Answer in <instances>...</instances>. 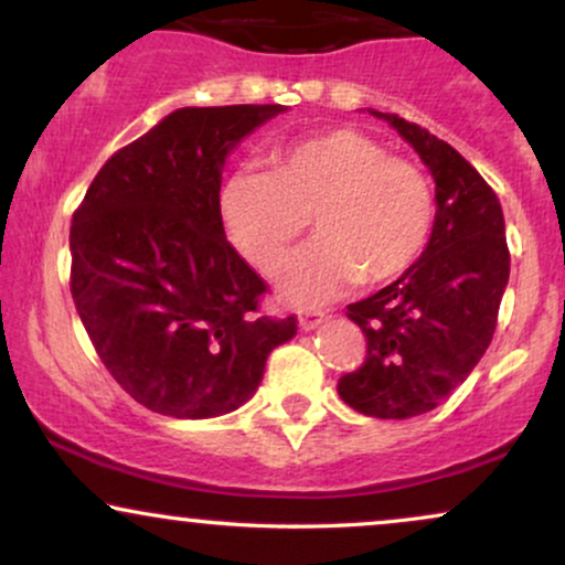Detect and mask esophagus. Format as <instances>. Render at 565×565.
I'll return each mask as SVG.
<instances>
[{
  "label": "esophagus",
  "instance_id": "obj_1",
  "mask_svg": "<svg viewBox=\"0 0 565 565\" xmlns=\"http://www.w3.org/2000/svg\"><path fill=\"white\" fill-rule=\"evenodd\" d=\"M323 310H319V308H305V310H300V329L302 332H310V329H316L319 327V323L323 321Z\"/></svg>",
  "mask_w": 565,
  "mask_h": 565
}]
</instances>
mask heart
I'll use <instances>...</instances> for the list:
<instances>
[{"label":"heart","instance_id":"1","mask_svg":"<svg viewBox=\"0 0 565 565\" xmlns=\"http://www.w3.org/2000/svg\"><path fill=\"white\" fill-rule=\"evenodd\" d=\"M220 223L231 244L274 274L308 228L319 242L289 265L284 291L321 302L348 284L404 276L430 242L436 199L412 161L355 129H327L270 153V172H233L220 188Z\"/></svg>","mask_w":565,"mask_h":565}]
</instances>
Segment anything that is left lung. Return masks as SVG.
<instances>
[{
    "label": "left lung",
    "instance_id": "obj_1",
    "mask_svg": "<svg viewBox=\"0 0 565 565\" xmlns=\"http://www.w3.org/2000/svg\"><path fill=\"white\" fill-rule=\"evenodd\" d=\"M391 121L436 180V225L417 263L377 295L348 305L366 337L364 364L337 393L355 412L406 419L430 412L468 380L497 329L510 249L497 193L446 140L398 114Z\"/></svg>",
    "mask_w": 565,
    "mask_h": 565
}]
</instances>
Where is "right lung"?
<instances>
[{
  "label": "right lung",
  "instance_id": "add662e5",
  "mask_svg": "<svg viewBox=\"0 0 565 565\" xmlns=\"http://www.w3.org/2000/svg\"><path fill=\"white\" fill-rule=\"evenodd\" d=\"M281 106L178 108L119 148L71 220V297L103 366L138 404L206 419L260 385L297 316L233 249L217 199L231 148Z\"/></svg>",
  "mask_w": 565,
  "mask_h": 565
}]
</instances>
